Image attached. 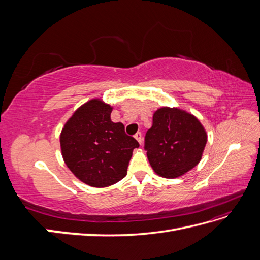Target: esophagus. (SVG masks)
<instances>
[{
	"label": "esophagus",
	"instance_id": "obj_1",
	"mask_svg": "<svg viewBox=\"0 0 260 260\" xmlns=\"http://www.w3.org/2000/svg\"><path fill=\"white\" fill-rule=\"evenodd\" d=\"M135 138L138 140V142L140 143V144H142L143 143V138H142V133L141 132H137L136 135H135Z\"/></svg>",
	"mask_w": 260,
	"mask_h": 260
}]
</instances>
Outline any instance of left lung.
<instances>
[{"mask_svg":"<svg viewBox=\"0 0 260 260\" xmlns=\"http://www.w3.org/2000/svg\"><path fill=\"white\" fill-rule=\"evenodd\" d=\"M206 142V131L198 118L179 108L161 107L154 113L144 149L156 174L174 179L200 162Z\"/></svg>","mask_w":260,"mask_h":260,"instance_id":"1","label":"left lung"}]
</instances>
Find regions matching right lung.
Returning a JSON list of instances; mask_svg holds the SVG:
<instances>
[{"mask_svg": "<svg viewBox=\"0 0 260 260\" xmlns=\"http://www.w3.org/2000/svg\"><path fill=\"white\" fill-rule=\"evenodd\" d=\"M112 109L100 100H91L69 118L60 135L67 167L94 187H105L123 179L132 151L139 147L121 122L112 121Z\"/></svg>", "mask_w": 260, "mask_h": 260, "instance_id": "right-lung-1", "label": "right lung"}]
</instances>
